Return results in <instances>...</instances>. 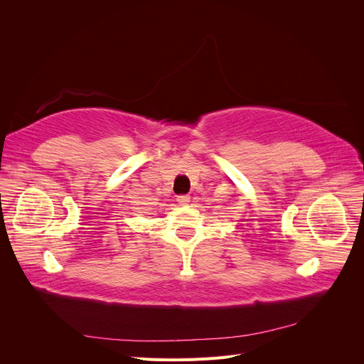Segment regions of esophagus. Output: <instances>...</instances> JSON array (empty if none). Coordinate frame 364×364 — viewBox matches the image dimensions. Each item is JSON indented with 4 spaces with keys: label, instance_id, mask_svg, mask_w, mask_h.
<instances>
[{
    "label": "esophagus",
    "instance_id": "34e87169",
    "mask_svg": "<svg viewBox=\"0 0 364 364\" xmlns=\"http://www.w3.org/2000/svg\"><path fill=\"white\" fill-rule=\"evenodd\" d=\"M178 202H179V205H188L190 203V196L188 194H179Z\"/></svg>",
    "mask_w": 364,
    "mask_h": 364
}]
</instances>
